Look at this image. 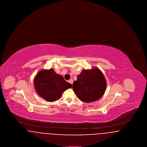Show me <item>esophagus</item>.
I'll list each match as a JSON object with an SVG mask.
<instances>
[{"mask_svg": "<svg viewBox=\"0 0 147 147\" xmlns=\"http://www.w3.org/2000/svg\"><path fill=\"white\" fill-rule=\"evenodd\" d=\"M68 82L70 83L71 84H73V80H72V79H70L69 81H68Z\"/></svg>", "mask_w": 147, "mask_h": 147, "instance_id": "obj_1", "label": "esophagus"}]
</instances>
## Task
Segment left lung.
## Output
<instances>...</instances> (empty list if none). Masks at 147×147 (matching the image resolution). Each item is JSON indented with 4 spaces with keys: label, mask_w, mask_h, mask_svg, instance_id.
Returning a JSON list of instances; mask_svg holds the SVG:
<instances>
[{
    "label": "left lung",
    "mask_w": 147,
    "mask_h": 147,
    "mask_svg": "<svg viewBox=\"0 0 147 147\" xmlns=\"http://www.w3.org/2000/svg\"><path fill=\"white\" fill-rule=\"evenodd\" d=\"M106 81L98 68L84 70L77 76L73 84V91L78 98L85 102H91L101 98L106 89Z\"/></svg>",
    "instance_id": "obj_1"
}]
</instances>
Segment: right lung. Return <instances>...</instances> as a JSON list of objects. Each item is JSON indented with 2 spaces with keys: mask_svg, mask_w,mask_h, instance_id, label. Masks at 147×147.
Segmentation results:
<instances>
[{
  "mask_svg": "<svg viewBox=\"0 0 147 147\" xmlns=\"http://www.w3.org/2000/svg\"><path fill=\"white\" fill-rule=\"evenodd\" d=\"M35 90L38 95L49 102L61 97L63 92L71 88L62 76L57 74L51 68L40 71L34 78Z\"/></svg>",
  "mask_w": 147,
  "mask_h": 147,
  "instance_id": "1",
  "label": "right lung"
}]
</instances>
